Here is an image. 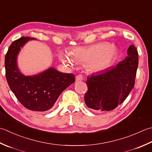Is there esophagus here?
<instances>
[{
  "label": "esophagus",
  "mask_w": 152,
  "mask_h": 152,
  "mask_svg": "<svg viewBox=\"0 0 152 152\" xmlns=\"http://www.w3.org/2000/svg\"><path fill=\"white\" fill-rule=\"evenodd\" d=\"M83 79H84V77H83L82 74H78V75H77L76 77V81H81Z\"/></svg>",
  "instance_id": "obj_1"
}]
</instances>
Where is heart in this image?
<instances>
[{"mask_svg":"<svg viewBox=\"0 0 152 152\" xmlns=\"http://www.w3.org/2000/svg\"><path fill=\"white\" fill-rule=\"evenodd\" d=\"M115 50L111 45L99 43L87 47H76L70 50V55L78 62H88L87 66L92 71H102L106 69L113 59ZM61 61L70 66L73 65L72 59L61 53Z\"/></svg>","mask_w":152,"mask_h":152,"instance_id":"1","label":"heart"}]
</instances>
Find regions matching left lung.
<instances>
[{
  "mask_svg": "<svg viewBox=\"0 0 152 152\" xmlns=\"http://www.w3.org/2000/svg\"><path fill=\"white\" fill-rule=\"evenodd\" d=\"M127 55L117 66L88 76L84 100L89 108L97 112L111 111L129 96L134 86L138 65V53L134 45L129 47Z\"/></svg>",
  "mask_w": 152,
  "mask_h": 152,
  "instance_id": "8db88e82",
  "label": "left lung"
}]
</instances>
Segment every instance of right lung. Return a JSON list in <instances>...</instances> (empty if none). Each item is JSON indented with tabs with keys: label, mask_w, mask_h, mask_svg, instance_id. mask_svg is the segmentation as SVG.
Wrapping results in <instances>:
<instances>
[{
	"label": "right lung",
	"mask_w": 152,
	"mask_h": 152,
	"mask_svg": "<svg viewBox=\"0 0 152 152\" xmlns=\"http://www.w3.org/2000/svg\"><path fill=\"white\" fill-rule=\"evenodd\" d=\"M31 38V39H32ZM30 39L22 37L14 41L5 56L6 78L10 90L22 105L29 110L46 111L54 105L59 96L75 81L73 74H65L50 68L34 76H25L17 67L20 47Z\"/></svg>",
	"instance_id": "obj_1"
}]
</instances>
